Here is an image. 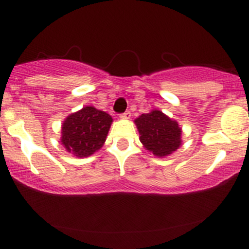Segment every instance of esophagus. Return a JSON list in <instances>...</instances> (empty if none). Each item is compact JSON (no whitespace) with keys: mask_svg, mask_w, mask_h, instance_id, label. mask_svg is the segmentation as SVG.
Returning a JSON list of instances; mask_svg holds the SVG:
<instances>
[{"mask_svg":"<svg viewBox=\"0 0 249 249\" xmlns=\"http://www.w3.org/2000/svg\"><path fill=\"white\" fill-rule=\"evenodd\" d=\"M130 117H131L130 111H125L124 113H122V115H121V118H123V119H128Z\"/></svg>","mask_w":249,"mask_h":249,"instance_id":"34e87169","label":"esophagus"}]
</instances>
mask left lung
<instances>
[{
  "label": "left lung",
  "instance_id": "left-lung-1",
  "mask_svg": "<svg viewBox=\"0 0 249 249\" xmlns=\"http://www.w3.org/2000/svg\"><path fill=\"white\" fill-rule=\"evenodd\" d=\"M141 134V142L148 151L158 157L171 154L180 146L181 128L158 110L151 111L134 121Z\"/></svg>",
  "mask_w": 249,
  "mask_h": 249
}]
</instances>
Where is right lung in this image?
Returning <instances> with one entry per match:
<instances>
[{
    "instance_id": "right-lung-1",
    "label": "right lung",
    "mask_w": 249,
    "mask_h": 249,
    "mask_svg": "<svg viewBox=\"0 0 249 249\" xmlns=\"http://www.w3.org/2000/svg\"><path fill=\"white\" fill-rule=\"evenodd\" d=\"M112 118L93 107L72 113L62 125V144L77 157H88L102 147Z\"/></svg>"
}]
</instances>
